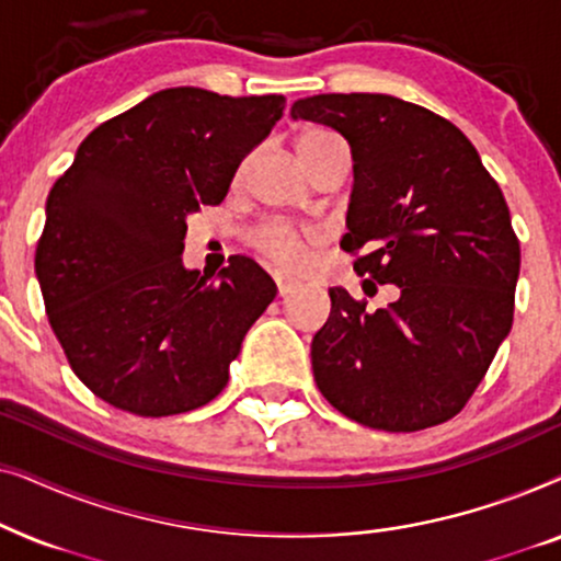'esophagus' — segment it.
Instances as JSON below:
<instances>
[{
	"mask_svg": "<svg viewBox=\"0 0 561 561\" xmlns=\"http://www.w3.org/2000/svg\"><path fill=\"white\" fill-rule=\"evenodd\" d=\"M275 286H278V294L280 296H288V294H294V290L298 288V280L283 278V275H275Z\"/></svg>",
	"mask_w": 561,
	"mask_h": 561,
	"instance_id": "34e87169",
	"label": "esophagus"
}]
</instances>
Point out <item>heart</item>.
Instances as JSON below:
<instances>
[{"label": "heart", "instance_id": "heart-1", "mask_svg": "<svg viewBox=\"0 0 561 561\" xmlns=\"http://www.w3.org/2000/svg\"><path fill=\"white\" fill-rule=\"evenodd\" d=\"M344 145L334 133H329L324 127H309L296 137V152L301 158L304 165H309L319 152L329 148ZM252 242L263 255L271 260L273 265H278L280 271H301L309 265L311 250L317 248L319 234L313 229L294 227L288 221H263L255 232H252Z\"/></svg>", "mask_w": 561, "mask_h": 561}]
</instances>
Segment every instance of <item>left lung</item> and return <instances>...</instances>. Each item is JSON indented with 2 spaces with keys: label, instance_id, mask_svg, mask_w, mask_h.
<instances>
[{
  "label": "left lung",
  "instance_id": "1",
  "mask_svg": "<svg viewBox=\"0 0 561 561\" xmlns=\"http://www.w3.org/2000/svg\"><path fill=\"white\" fill-rule=\"evenodd\" d=\"M290 117L350 142L355 183L340 244L359 252V275L398 286L396 301L375 311L329 288L313 380L363 426L444 424L470 401L513 324L520 248L503 191L462 129L403 99L319 94L298 99Z\"/></svg>",
  "mask_w": 561,
  "mask_h": 561
}]
</instances>
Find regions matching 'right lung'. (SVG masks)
Instances as JSON below:
<instances>
[{
    "instance_id": "obj_1",
    "label": "right lung",
    "mask_w": 561,
    "mask_h": 561,
    "mask_svg": "<svg viewBox=\"0 0 561 561\" xmlns=\"http://www.w3.org/2000/svg\"><path fill=\"white\" fill-rule=\"evenodd\" d=\"M283 106L163 89L99 125L53 183L35 250L45 313L79 380L114 409L173 416L225 390L278 288L244 255L217 278L183 267L186 217L221 204Z\"/></svg>"
}]
</instances>
